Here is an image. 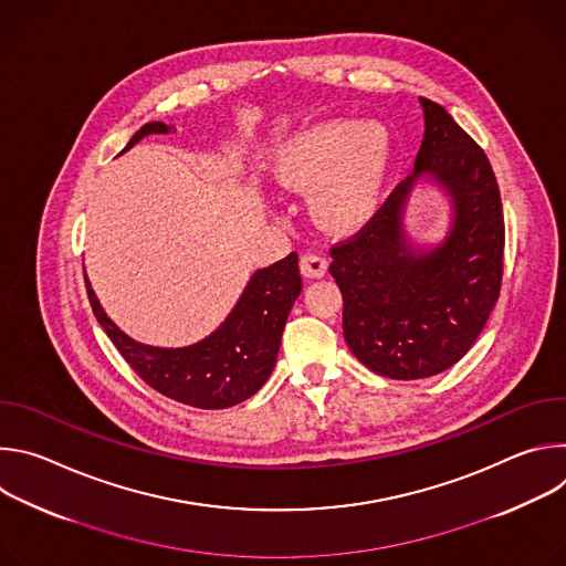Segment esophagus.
Listing matches in <instances>:
<instances>
[{
  "label": "esophagus",
  "mask_w": 566,
  "mask_h": 566,
  "mask_svg": "<svg viewBox=\"0 0 566 566\" xmlns=\"http://www.w3.org/2000/svg\"><path fill=\"white\" fill-rule=\"evenodd\" d=\"M327 260L325 258H319V255H311V253H306V255H302L300 258V271H302V275L304 277H325V273H327Z\"/></svg>",
  "instance_id": "34e87169"
}]
</instances>
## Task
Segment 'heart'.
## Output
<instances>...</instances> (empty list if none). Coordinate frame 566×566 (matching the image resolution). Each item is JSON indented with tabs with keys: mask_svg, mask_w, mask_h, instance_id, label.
<instances>
[{
	"mask_svg": "<svg viewBox=\"0 0 566 566\" xmlns=\"http://www.w3.org/2000/svg\"><path fill=\"white\" fill-rule=\"evenodd\" d=\"M389 164V134L378 123H319L300 134L280 160V181L289 188L322 184L315 210L332 226L347 228L374 208Z\"/></svg>",
	"mask_w": 566,
	"mask_h": 566,
	"instance_id": "b5f03b06",
	"label": "heart"
}]
</instances>
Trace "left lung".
Here are the masks:
<instances>
[{
	"label": "left lung",
	"mask_w": 566,
	"mask_h": 566,
	"mask_svg": "<svg viewBox=\"0 0 566 566\" xmlns=\"http://www.w3.org/2000/svg\"><path fill=\"white\" fill-rule=\"evenodd\" d=\"M421 105L426 134L415 172L329 251L349 349L396 380L459 363L489 322L504 273V212L491 160L441 105ZM423 174L453 197L455 223L441 248L419 256L401 237V208Z\"/></svg>",
	"instance_id": "8db88e82"
}]
</instances>
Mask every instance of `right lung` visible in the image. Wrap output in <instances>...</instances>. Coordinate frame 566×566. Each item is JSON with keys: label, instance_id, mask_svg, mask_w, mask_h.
Returning a JSON list of instances; mask_svg holds the SVG:
<instances>
[{"label": "right lung", "instance_id": "add662e5", "mask_svg": "<svg viewBox=\"0 0 566 566\" xmlns=\"http://www.w3.org/2000/svg\"><path fill=\"white\" fill-rule=\"evenodd\" d=\"M170 129L166 123L151 120L132 136L125 149L147 134ZM300 291L297 253H291L253 275L244 295L212 336L184 349H160L125 336L107 317L87 282L94 315L127 365L158 394L199 410H223L260 391L275 367L286 317Z\"/></svg>", "mask_w": 566, "mask_h": 566}]
</instances>
